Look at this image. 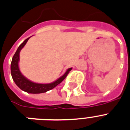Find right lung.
Here are the masks:
<instances>
[{
	"mask_svg": "<svg viewBox=\"0 0 130 130\" xmlns=\"http://www.w3.org/2000/svg\"><path fill=\"white\" fill-rule=\"evenodd\" d=\"M29 38L30 37L26 39L19 46L17 51H16L14 56L12 58L10 66L11 75H12V79H13L14 82H15V84H16V85L24 91L33 94L45 93V92L51 90L52 89L54 88L56 85L60 84L61 82L66 78L70 71L72 70V68L68 69L67 71L65 72V74L62 76H61L60 78L58 79L57 80L54 81V82L51 83V84H37V83H34V82L29 80L28 79L24 77L21 73L20 68H19L18 62L19 60H20V51L25 46V45L26 44V43H27Z\"/></svg>",
	"mask_w": 130,
	"mask_h": 130,
	"instance_id": "right-lung-1",
	"label": "right lung"
}]
</instances>
